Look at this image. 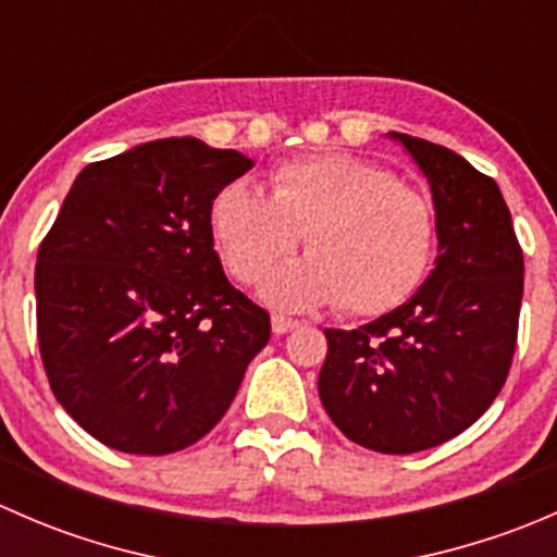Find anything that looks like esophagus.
I'll return each instance as SVG.
<instances>
[{
	"label": "esophagus",
	"instance_id": "obj_1",
	"mask_svg": "<svg viewBox=\"0 0 557 557\" xmlns=\"http://www.w3.org/2000/svg\"><path fill=\"white\" fill-rule=\"evenodd\" d=\"M294 329H299V320L285 318V314H272V331L277 336L288 334V331H294Z\"/></svg>",
	"mask_w": 557,
	"mask_h": 557
}]
</instances>
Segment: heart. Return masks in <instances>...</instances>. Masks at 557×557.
<instances>
[{"label": "heart", "mask_w": 557, "mask_h": 557, "mask_svg": "<svg viewBox=\"0 0 557 557\" xmlns=\"http://www.w3.org/2000/svg\"><path fill=\"white\" fill-rule=\"evenodd\" d=\"M272 194L228 183L210 205V232L228 272L256 283L299 247L310 256L274 269L261 296L283 310L339 299L350 314H383L418 290L434 252L429 201L391 172L347 153L280 164Z\"/></svg>", "instance_id": "b5f03b06"}]
</instances>
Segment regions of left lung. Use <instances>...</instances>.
Returning <instances> with one entry per match:
<instances>
[{
  "label": "left lung",
  "mask_w": 557,
  "mask_h": 557,
  "mask_svg": "<svg viewBox=\"0 0 557 557\" xmlns=\"http://www.w3.org/2000/svg\"><path fill=\"white\" fill-rule=\"evenodd\" d=\"M387 139L429 183L440 256L401 307L352 331L325 329L318 393L347 440L409 455L469 429L507 383L522 250L496 180L442 145L398 132Z\"/></svg>",
  "instance_id": "left-lung-1"
}]
</instances>
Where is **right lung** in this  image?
<instances>
[{
  "mask_svg": "<svg viewBox=\"0 0 557 557\" xmlns=\"http://www.w3.org/2000/svg\"><path fill=\"white\" fill-rule=\"evenodd\" d=\"M196 137L137 145L75 177L39 245L45 372L94 440L132 455L185 450L215 429L272 325L226 280L210 205L250 170Z\"/></svg>",
  "mask_w": 557,
  "mask_h": 557,
  "instance_id": "right-lung-1",
  "label": "right lung"
}]
</instances>
